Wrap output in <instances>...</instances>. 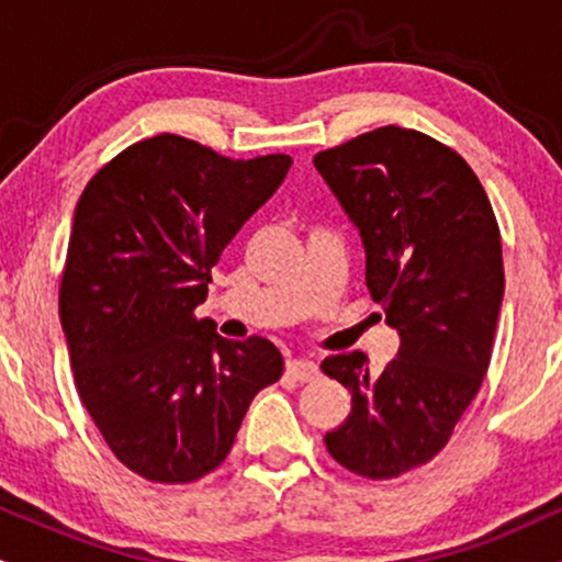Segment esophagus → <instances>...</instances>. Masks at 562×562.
Segmentation results:
<instances>
[{
    "instance_id": "1",
    "label": "esophagus",
    "mask_w": 562,
    "mask_h": 562,
    "mask_svg": "<svg viewBox=\"0 0 562 562\" xmlns=\"http://www.w3.org/2000/svg\"><path fill=\"white\" fill-rule=\"evenodd\" d=\"M288 374L299 382H311L319 376V367H316V361H311V358H290Z\"/></svg>"
}]
</instances>
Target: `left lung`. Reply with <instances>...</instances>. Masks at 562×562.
<instances>
[{
    "mask_svg": "<svg viewBox=\"0 0 562 562\" xmlns=\"http://www.w3.org/2000/svg\"><path fill=\"white\" fill-rule=\"evenodd\" d=\"M367 251V288L397 356L382 371L361 350L322 361L353 408L324 435L358 476L392 479L431 461L476 397L505 293L499 227L461 154L387 125L314 157Z\"/></svg>",
    "mask_w": 562,
    "mask_h": 562,
    "instance_id": "1",
    "label": "left lung"
}]
</instances>
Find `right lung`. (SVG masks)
I'll list each match as a JSON object with an SVG mask.
<instances>
[{"instance_id": "1", "label": "right lung", "mask_w": 562, "mask_h": 562, "mask_svg": "<svg viewBox=\"0 0 562 562\" xmlns=\"http://www.w3.org/2000/svg\"><path fill=\"white\" fill-rule=\"evenodd\" d=\"M288 154L227 159L161 133L88 180L72 216L59 322L76 387L117 461L148 482L186 484L227 458L282 353L195 319L212 267L272 199Z\"/></svg>"}]
</instances>
